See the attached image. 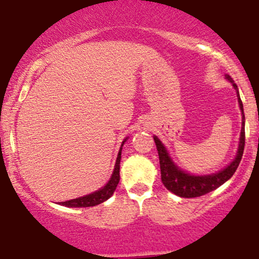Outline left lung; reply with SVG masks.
<instances>
[{"label":"left lung","mask_w":259,"mask_h":259,"mask_svg":"<svg viewBox=\"0 0 259 259\" xmlns=\"http://www.w3.org/2000/svg\"><path fill=\"white\" fill-rule=\"evenodd\" d=\"M225 79L231 82L233 88L236 90L237 95V102H239L240 111L242 114V126L241 133H240L239 139V147H237L235 158L225 168L221 170L215 171V173L210 174H202L196 175L189 173L187 170L181 169L177 163L174 162L173 158L169 154L167 147L164 146L160 140L153 135V140L156 142L157 151H158L159 156V164H160V179L164 186L167 187L170 192L174 195L179 196V197L191 198V197H200L202 195H206L208 192L213 191V190L218 189L223 184L233 177L237 167H239L240 162H241L243 147H245V114H243V106L240 99L239 89L234 80L231 79L230 75H225Z\"/></svg>","instance_id":"8db88e82"}]
</instances>
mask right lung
<instances>
[{
	"label": "right lung",
	"mask_w": 259,
	"mask_h": 259,
	"mask_svg": "<svg viewBox=\"0 0 259 259\" xmlns=\"http://www.w3.org/2000/svg\"><path fill=\"white\" fill-rule=\"evenodd\" d=\"M129 138H125L121 142L119 152H118L117 159H115V164H114V169H113V173L109 178L108 183L106 184L105 186H102L101 189L97 190V191L91 192V194L81 196V197L78 198H73V200L65 201V202H59V204L65 207H94L97 206V204L102 203L108 200L109 197L113 195V192L115 191V187H117L118 183H119V169H120V159H121V150H123V145L125 144V141Z\"/></svg>",
	"instance_id": "add662e5"
}]
</instances>
